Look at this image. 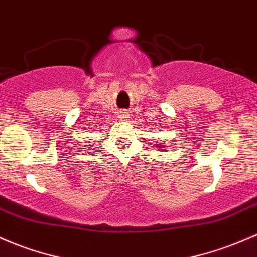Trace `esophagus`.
Returning a JSON list of instances; mask_svg holds the SVG:
<instances>
[{"instance_id": "1", "label": "esophagus", "mask_w": 257, "mask_h": 257, "mask_svg": "<svg viewBox=\"0 0 257 257\" xmlns=\"http://www.w3.org/2000/svg\"><path fill=\"white\" fill-rule=\"evenodd\" d=\"M120 118H128V114H126V112H122V113H120Z\"/></svg>"}]
</instances>
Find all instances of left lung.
I'll list each match as a JSON object with an SVG mask.
<instances>
[{"label": "left lung", "instance_id": "left-lung-1", "mask_svg": "<svg viewBox=\"0 0 257 257\" xmlns=\"http://www.w3.org/2000/svg\"><path fill=\"white\" fill-rule=\"evenodd\" d=\"M161 148H162V146H161Z\"/></svg>", "mask_w": 257, "mask_h": 257}]
</instances>
